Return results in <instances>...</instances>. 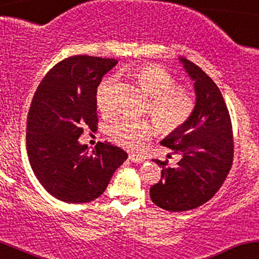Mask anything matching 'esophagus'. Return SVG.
Segmentation results:
<instances>
[{
    "label": "esophagus",
    "mask_w": 259,
    "mask_h": 259,
    "mask_svg": "<svg viewBox=\"0 0 259 259\" xmlns=\"http://www.w3.org/2000/svg\"><path fill=\"white\" fill-rule=\"evenodd\" d=\"M128 159H130L131 161L137 162V164H141V162H143V161H144V159H143V158H141V156H138V155H135V154H130Z\"/></svg>",
    "instance_id": "34e87169"
}]
</instances>
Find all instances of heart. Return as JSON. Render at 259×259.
Returning a JSON list of instances; mask_svg holds the SVG:
<instances>
[{
    "instance_id": "1",
    "label": "heart",
    "mask_w": 259,
    "mask_h": 259,
    "mask_svg": "<svg viewBox=\"0 0 259 259\" xmlns=\"http://www.w3.org/2000/svg\"><path fill=\"white\" fill-rule=\"evenodd\" d=\"M139 85L150 95L148 111L153 116L160 130L172 133L185 126L194 110V95L188 87L176 84V78L162 66L149 63L135 71ZM116 79L110 77L99 84L97 89V105L104 114L115 110L112 98ZM154 133L150 121L124 116L109 128V135L115 143L131 150H137Z\"/></svg>"
}]
</instances>
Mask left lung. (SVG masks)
I'll list each match as a JSON object with an SVG mask.
<instances>
[{
	"label": "left lung",
	"instance_id": "1",
	"mask_svg": "<svg viewBox=\"0 0 259 259\" xmlns=\"http://www.w3.org/2000/svg\"><path fill=\"white\" fill-rule=\"evenodd\" d=\"M179 60L194 82L196 105L185 126L161 141L181 155L177 166L153 159L162 170L158 184L150 187V198L168 211L191 210L207 203L222 187L234 158L230 115L219 88L190 60Z\"/></svg>",
	"mask_w": 259,
	"mask_h": 259
}]
</instances>
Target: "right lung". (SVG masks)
I'll return each instance as SVG.
<instances>
[{
	"instance_id": "1",
	"label": "right lung",
	"mask_w": 259,
	"mask_h": 259,
	"mask_svg": "<svg viewBox=\"0 0 259 259\" xmlns=\"http://www.w3.org/2000/svg\"><path fill=\"white\" fill-rule=\"evenodd\" d=\"M115 59L72 56L46 73L27 118L29 162L42 187L66 203L92 202L104 193L127 153L99 143L93 153L78 138L97 128V89Z\"/></svg>"
}]
</instances>
